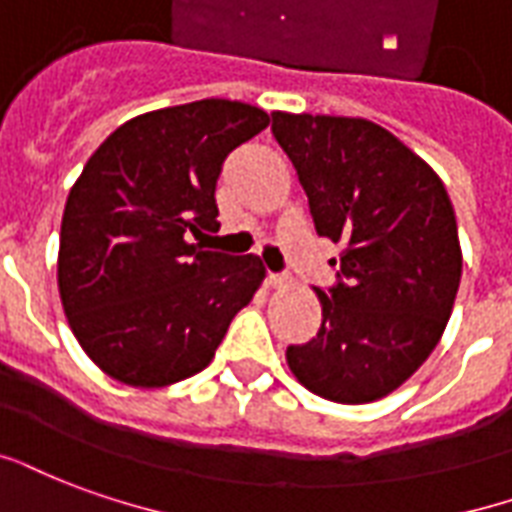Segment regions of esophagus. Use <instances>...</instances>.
I'll list each match as a JSON object with an SVG mask.
<instances>
[{
    "label": "esophagus",
    "instance_id": "1",
    "mask_svg": "<svg viewBox=\"0 0 512 512\" xmlns=\"http://www.w3.org/2000/svg\"><path fill=\"white\" fill-rule=\"evenodd\" d=\"M267 286L270 288H288L291 286V280L286 275H278V272H267Z\"/></svg>",
    "mask_w": 512,
    "mask_h": 512
}]
</instances>
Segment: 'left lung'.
<instances>
[{"label": "left lung", "instance_id": "1", "mask_svg": "<svg viewBox=\"0 0 512 512\" xmlns=\"http://www.w3.org/2000/svg\"><path fill=\"white\" fill-rule=\"evenodd\" d=\"M272 134L305 188L315 232L343 245L337 283L318 291L321 329L288 345L291 372L343 405L386 397L429 359L461 280L443 180L383 126L272 113Z\"/></svg>", "mask_w": 512, "mask_h": 512}]
</instances>
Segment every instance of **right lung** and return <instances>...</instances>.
Returning a JSON list of instances; mask_svg holds the SVG:
<instances>
[{
	"label": "right lung",
	"instance_id": "1",
	"mask_svg": "<svg viewBox=\"0 0 512 512\" xmlns=\"http://www.w3.org/2000/svg\"><path fill=\"white\" fill-rule=\"evenodd\" d=\"M261 107L199 99L137 115L86 161L61 218L59 294L96 367L159 388L202 372L264 280L256 256L188 242L218 226L224 159L267 129Z\"/></svg>",
	"mask_w": 512,
	"mask_h": 512
}]
</instances>
